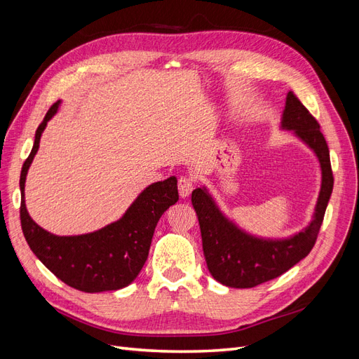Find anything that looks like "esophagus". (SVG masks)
<instances>
[{"label":"esophagus","instance_id":"obj_1","mask_svg":"<svg viewBox=\"0 0 359 359\" xmlns=\"http://www.w3.org/2000/svg\"><path fill=\"white\" fill-rule=\"evenodd\" d=\"M194 189V180L191 177H180L178 180V191L181 198H187Z\"/></svg>","mask_w":359,"mask_h":359}]
</instances>
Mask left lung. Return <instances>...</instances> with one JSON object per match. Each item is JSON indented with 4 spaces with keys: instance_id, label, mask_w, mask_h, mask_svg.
Segmentation results:
<instances>
[{
    "instance_id": "obj_1",
    "label": "left lung",
    "mask_w": 359,
    "mask_h": 359,
    "mask_svg": "<svg viewBox=\"0 0 359 359\" xmlns=\"http://www.w3.org/2000/svg\"><path fill=\"white\" fill-rule=\"evenodd\" d=\"M283 127L293 130L314 149L322 168V189L314 219L306 231L283 241H266L253 238L226 220L203 189L191 193L196 211L202 247L211 276L229 287H255L280 277L306 257L316 244L320 226L334 187L330 148L320 126L306 106L292 91L287 94L283 112Z\"/></svg>"
}]
</instances>
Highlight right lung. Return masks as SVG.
I'll return each mask as SVG.
<instances>
[{"label": "right lung", "mask_w": 359, "mask_h": 359, "mask_svg": "<svg viewBox=\"0 0 359 359\" xmlns=\"http://www.w3.org/2000/svg\"><path fill=\"white\" fill-rule=\"evenodd\" d=\"M60 102L53 103L39 126L28 158L20 172V226L25 240L50 273L73 289L82 292L118 290L137 277L149 253L151 240L161 214L178 202L177 178L151 184L139 194L121 220L103 229L78 235L57 236L32 222L25 208L24 187L27 172L34 158L41 132Z\"/></svg>", "instance_id": "add662e5"}]
</instances>
